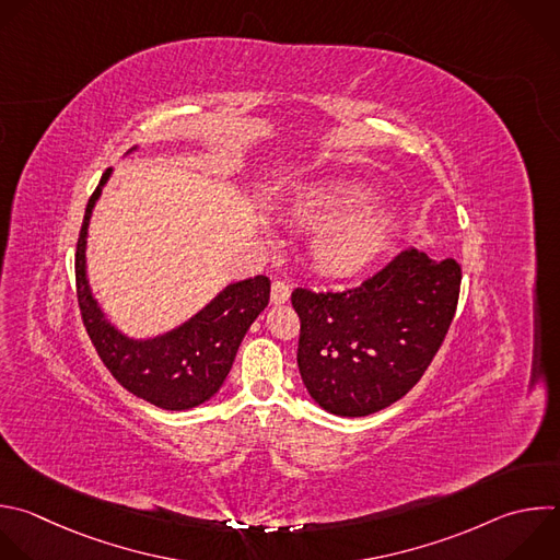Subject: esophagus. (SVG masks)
Listing matches in <instances>:
<instances>
[{
  "instance_id": "34e87169",
  "label": "esophagus",
  "mask_w": 560,
  "mask_h": 560,
  "mask_svg": "<svg viewBox=\"0 0 560 560\" xmlns=\"http://www.w3.org/2000/svg\"><path fill=\"white\" fill-rule=\"evenodd\" d=\"M288 299H290V285H288V281L277 279V281L272 283V290H270V301H272L275 305H281V303H285Z\"/></svg>"
}]
</instances>
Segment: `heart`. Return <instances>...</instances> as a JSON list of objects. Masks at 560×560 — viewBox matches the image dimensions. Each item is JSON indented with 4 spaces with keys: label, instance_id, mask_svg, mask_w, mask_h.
<instances>
[{
    "label": "heart",
    "instance_id": "b5f03b06",
    "mask_svg": "<svg viewBox=\"0 0 560 560\" xmlns=\"http://www.w3.org/2000/svg\"><path fill=\"white\" fill-rule=\"evenodd\" d=\"M378 194L364 184L336 182L316 186L292 205L305 229H323L314 244L316 264L331 275H353L374 264L392 244L394 218L374 209Z\"/></svg>",
    "mask_w": 560,
    "mask_h": 560
}]
</instances>
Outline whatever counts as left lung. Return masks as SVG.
<instances>
[{"instance_id":"left-lung-1","label":"left lung","mask_w":560,"mask_h":560,"mask_svg":"<svg viewBox=\"0 0 560 560\" xmlns=\"http://www.w3.org/2000/svg\"><path fill=\"white\" fill-rule=\"evenodd\" d=\"M462 268L416 248L340 292L296 288V362L314 402L342 418L376 413L407 396L444 342Z\"/></svg>"}]
</instances>
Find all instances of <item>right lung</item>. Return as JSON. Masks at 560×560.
I'll return each instance as SVG.
<instances>
[{"label":"right lung","mask_w":560,"mask_h":560,"mask_svg":"<svg viewBox=\"0 0 560 560\" xmlns=\"http://www.w3.org/2000/svg\"><path fill=\"white\" fill-rule=\"evenodd\" d=\"M109 175L112 168L103 173L88 202L77 242V296L83 325L103 364L129 394L166 411L194 409L224 385L248 327L270 301V279L259 275L226 285L207 307L166 334L147 340L125 336L105 318L85 270L92 209Z\"/></svg>","instance_id":"obj_1"}]
</instances>
